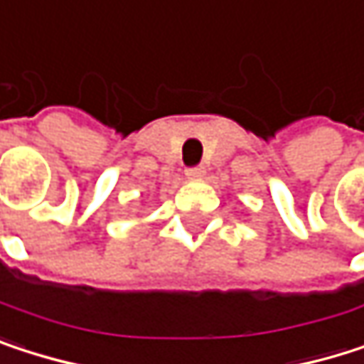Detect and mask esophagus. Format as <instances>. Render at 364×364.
Returning <instances> with one entry per match:
<instances>
[{
	"label": "esophagus",
	"instance_id": "esophagus-1",
	"mask_svg": "<svg viewBox=\"0 0 364 364\" xmlns=\"http://www.w3.org/2000/svg\"><path fill=\"white\" fill-rule=\"evenodd\" d=\"M205 173V167H201V165H195V167H186V176L191 178V180H197V178H201Z\"/></svg>",
	"mask_w": 364,
	"mask_h": 364
}]
</instances>
